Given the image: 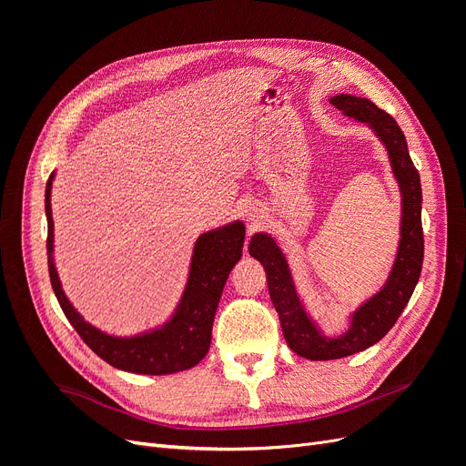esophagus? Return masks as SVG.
<instances>
[{"label": "esophagus", "mask_w": 466, "mask_h": 466, "mask_svg": "<svg viewBox=\"0 0 466 466\" xmlns=\"http://www.w3.org/2000/svg\"><path fill=\"white\" fill-rule=\"evenodd\" d=\"M245 218L250 225H257V223H260V219L264 216H262V209L257 204H247L245 206Z\"/></svg>", "instance_id": "1"}]
</instances>
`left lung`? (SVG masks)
Listing matches in <instances>:
<instances>
[{"instance_id":"1","label":"left lung","mask_w":466,"mask_h":466,"mask_svg":"<svg viewBox=\"0 0 466 466\" xmlns=\"http://www.w3.org/2000/svg\"><path fill=\"white\" fill-rule=\"evenodd\" d=\"M330 103L348 118L368 124L385 146L402 196V218L400 243L387 284L356 309L350 317V329L334 338L324 336L307 315L295 289L288 260L278 243L266 233L252 235L248 252L264 266L268 291L278 311L286 342L295 354L313 361L346 358L377 344L392 329L406 303L410 301L421 272V262H424L420 175L408 153L406 137L397 120L373 105L370 98L356 95H336L330 98Z\"/></svg>"}]
</instances>
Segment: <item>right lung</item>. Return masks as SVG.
<instances>
[{
    "label": "right lung",
    "mask_w": 466,
    "mask_h": 466,
    "mask_svg": "<svg viewBox=\"0 0 466 466\" xmlns=\"http://www.w3.org/2000/svg\"><path fill=\"white\" fill-rule=\"evenodd\" d=\"M54 173L46 182L45 208L48 219V272L52 289L58 298L64 315L95 354L110 363L112 368L142 373L167 375L194 368L209 350L211 327H214L216 309L221 298L225 281L233 266L241 260L245 243V225L233 221L219 229L208 231L198 237L194 245L190 274L187 288L175 309V315L163 327L142 332L137 336L118 338L95 329L69 303L62 289L58 272L54 266V221H52V192Z\"/></svg>",
    "instance_id": "add662e5"
}]
</instances>
